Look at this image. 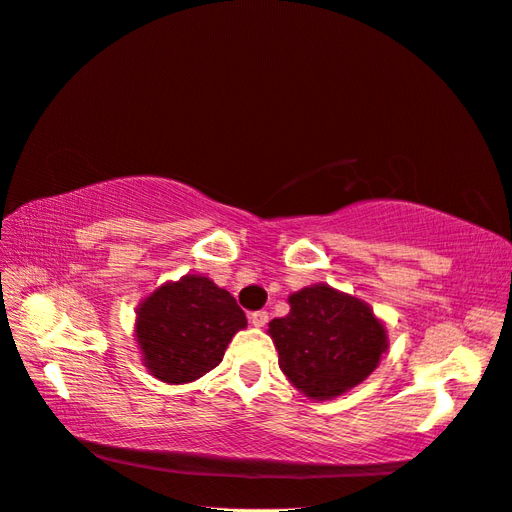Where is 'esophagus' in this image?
<instances>
[{"label": "esophagus", "mask_w": 512, "mask_h": 512, "mask_svg": "<svg viewBox=\"0 0 512 512\" xmlns=\"http://www.w3.org/2000/svg\"><path fill=\"white\" fill-rule=\"evenodd\" d=\"M251 323L255 325V327H263V325H266L268 321H270V315H268V312L266 310H255V312H251Z\"/></svg>", "instance_id": "1"}]
</instances>
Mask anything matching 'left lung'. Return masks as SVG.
<instances>
[{
    "label": "left lung",
    "instance_id": "8db88e82",
    "mask_svg": "<svg viewBox=\"0 0 512 512\" xmlns=\"http://www.w3.org/2000/svg\"><path fill=\"white\" fill-rule=\"evenodd\" d=\"M289 315L270 321L278 366L310 400H332L374 372L387 334L368 304L327 285L289 295Z\"/></svg>",
    "mask_w": 512,
    "mask_h": 512
}]
</instances>
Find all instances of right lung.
Wrapping results in <instances>:
<instances>
[{"label": "right lung", "instance_id": "1", "mask_svg": "<svg viewBox=\"0 0 512 512\" xmlns=\"http://www.w3.org/2000/svg\"><path fill=\"white\" fill-rule=\"evenodd\" d=\"M242 327L246 317L232 293L206 276L187 274L140 304L136 338L151 374L180 385L217 368Z\"/></svg>", "mask_w": 512, "mask_h": 512}]
</instances>
